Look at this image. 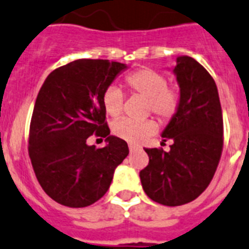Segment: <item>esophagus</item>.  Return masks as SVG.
I'll use <instances>...</instances> for the list:
<instances>
[{
	"label": "esophagus",
	"mask_w": 249,
	"mask_h": 249,
	"mask_svg": "<svg viewBox=\"0 0 249 249\" xmlns=\"http://www.w3.org/2000/svg\"><path fill=\"white\" fill-rule=\"evenodd\" d=\"M128 147H129V151H131V152H133V151L139 150L140 146H137V145H132V143H129Z\"/></svg>",
	"instance_id": "34e87169"
}]
</instances>
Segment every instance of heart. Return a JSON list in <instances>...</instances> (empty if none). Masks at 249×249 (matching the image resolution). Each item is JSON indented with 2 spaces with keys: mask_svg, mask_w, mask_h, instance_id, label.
<instances>
[{
  "mask_svg": "<svg viewBox=\"0 0 249 249\" xmlns=\"http://www.w3.org/2000/svg\"><path fill=\"white\" fill-rule=\"evenodd\" d=\"M126 86L135 94L146 98V113H154L162 122H167L178 113L180 107L179 90L169 86V79L161 71L151 68H141L124 78ZM124 95L120 88L109 86L102 94L104 112L110 118H117L122 113ZM157 124L154 120L135 122L129 120L117 121L113 124V132L118 137L131 143L145 141L156 132Z\"/></svg>",
  "mask_w": 249,
  "mask_h": 249,
  "instance_id": "heart-1",
  "label": "heart"
}]
</instances>
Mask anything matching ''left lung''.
<instances>
[{
    "label": "left lung",
    "mask_w": 249,
    "mask_h": 249,
    "mask_svg": "<svg viewBox=\"0 0 249 249\" xmlns=\"http://www.w3.org/2000/svg\"><path fill=\"white\" fill-rule=\"evenodd\" d=\"M174 73L180 107L162 132L170 151L145 148L148 165L140 171L150 199L166 207L195 200L209 186L223 151V114L213 76L190 56L178 58ZM162 142V143H163Z\"/></svg>",
    "instance_id": "8db88e82"
}]
</instances>
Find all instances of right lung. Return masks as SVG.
Returning <instances> with one entry per match:
<instances>
[{
  "label": "right lung",
  "mask_w": 249,
  "mask_h": 249,
  "mask_svg": "<svg viewBox=\"0 0 249 249\" xmlns=\"http://www.w3.org/2000/svg\"><path fill=\"white\" fill-rule=\"evenodd\" d=\"M123 69L117 61L79 59L52 71L40 88L27 150L42 190L61 205L84 208L98 201L128 155L127 142L109 136L102 104L104 89ZM93 133L108 145H87Z\"/></svg>",
  "instance_id": "right-lung-1"
}]
</instances>
